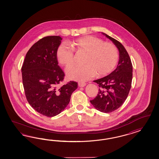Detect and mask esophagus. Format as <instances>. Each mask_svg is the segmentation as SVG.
<instances>
[{"mask_svg":"<svg viewBox=\"0 0 159 159\" xmlns=\"http://www.w3.org/2000/svg\"><path fill=\"white\" fill-rule=\"evenodd\" d=\"M78 85H79V87H84L86 85V83H83V82H79Z\"/></svg>","mask_w":159,"mask_h":159,"instance_id":"1","label":"esophagus"}]
</instances>
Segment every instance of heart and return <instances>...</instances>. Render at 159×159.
I'll return each mask as SVG.
<instances>
[{
	"label": "heart",
	"mask_w": 159,
	"mask_h": 159,
	"mask_svg": "<svg viewBox=\"0 0 159 159\" xmlns=\"http://www.w3.org/2000/svg\"><path fill=\"white\" fill-rule=\"evenodd\" d=\"M74 49L86 53L82 66L73 65L66 69L67 79L84 82L97 73L104 76L114 69L118 62L119 53L113 43L103 42L101 39L87 35L73 40L70 43ZM73 50L66 43H61L57 51V57L61 65L67 66L73 62Z\"/></svg>",
	"instance_id": "heart-1"
}]
</instances>
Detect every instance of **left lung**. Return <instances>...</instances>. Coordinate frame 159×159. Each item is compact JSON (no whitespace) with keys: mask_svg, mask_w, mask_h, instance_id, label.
<instances>
[{"mask_svg":"<svg viewBox=\"0 0 159 159\" xmlns=\"http://www.w3.org/2000/svg\"><path fill=\"white\" fill-rule=\"evenodd\" d=\"M119 51V61L116 69L107 76L94 80L99 90L97 96L90 102L98 111L111 112L123 104L130 91L132 80V65L124 47L116 39L104 33Z\"/></svg>","mask_w":159,"mask_h":159,"instance_id":"obj_1","label":"left lung"}]
</instances>
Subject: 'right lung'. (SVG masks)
Returning <instances> with one entry per match:
<instances>
[{
  "label": "right lung",
  "instance_id": "obj_1",
  "mask_svg": "<svg viewBox=\"0 0 159 159\" xmlns=\"http://www.w3.org/2000/svg\"><path fill=\"white\" fill-rule=\"evenodd\" d=\"M62 40L57 35L39 39L29 49L21 67L23 84L30 105L49 117L65 109L78 86L76 82H70L58 87L65 76L57 57Z\"/></svg>",
  "mask_w": 159,
  "mask_h": 159
}]
</instances>
